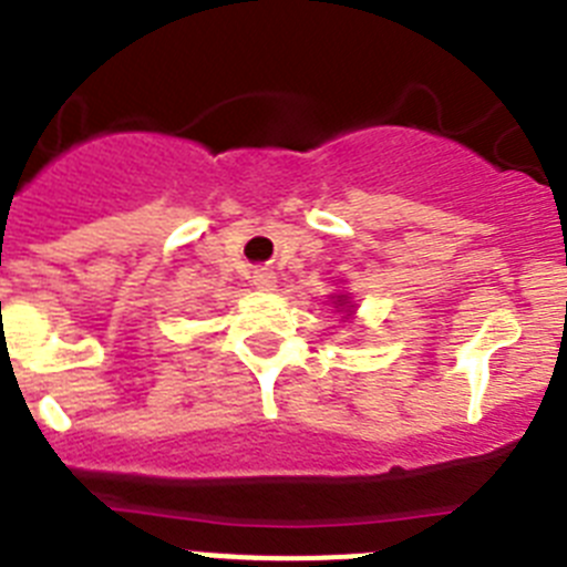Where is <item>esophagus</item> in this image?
Instances as JSON below:
<instances>
[{"instance_id":"obj_1","label":"esophagus","mask_w":567,"mask_h":567,"mask_svg":"<svg viewBox=\"0 0 567 567\" xmlns=\"http://www.w3.org/2000/svg\"><path fill=\"white\" fill-rule=\"evenodd\" d=\"M251 282L257 285L259 290H274V288H277V277H274V271H268V268H259V271H254Z\"/></svg>"}]
</instances>
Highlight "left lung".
Returning a JSON list of instances; mask_svg holds the SVG:
<instances>
[{
  "label": "left lung",
  "instance_id": "1",
  "mask_svg": "<svg viewBox=\"0 0 567 567\" xmlns=\"http://www.w3.org/2000/svg\"><path fill=\"white\" fill-rule=\"evenodd\" d=\"M336 299L341 301V308H343V305H347V296H336Z\"/></svg>",
  "mask_w": 567,
  "mask_h": 567
}]
</instances>
